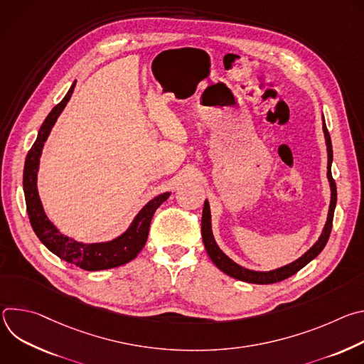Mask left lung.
Returning <instances> with one entry per match:
<instances>
[{
    "instance_id": "obj_1",
    "label": "left lung",
    "mask_w": 364,
    "mask_h": 364,
    "mask_svg": "<svg viewBox=\"0 0 364 364\" xmlns=\"http://www.w3.org/2000/svg\"><path fill=\"white\" fill-rule=\"evenodd\" d=\"M323 131H324V136H326V145H327V155H328V164H327V177H328V183H330V188H331V201H330V209H328V216H327V222L326 226L318 237V240L313 245V247H309L301 257H298L296 261L281 267L278 269H272V271H252V269H246L240 265H237L236 262H233L232 259L223 253V250L218 246L213 232H212V215H210V205L209 201H204V207H203V216H201V236H203V243L204 247L207 250V255L210 256L212 262L226 275L243 281V282H249V284H275L279 281H284L289 277H292L294 274H296L299 269H302L306 264H309L316 256L320 255V252L324 249V246L327 245V240L330 237L331 233V228H333V218H334V209H336V203H337V187L336 183L333 180L331 176V163H333V146H331V138L330 134L327 131L326 127V121L323 117Z\"/></svg>"
}]
</instances>
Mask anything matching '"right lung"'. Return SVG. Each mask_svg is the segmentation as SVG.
I'll use <instances>...</instances> for the list:
<instances>
[{"label":"right lung","mask_w":364,"mask_h":364,"mask_svg":"<svg viewBox=\"0 0 364 364\" xmlns=\"http://www.w3.org/2000/svg\"><path fill=\"white\" fill-rule=\"evenodd\" d=\"M75 85L69 89L66 96L62 99L60 103L51 109V112L44 119L40 131L37 134V139L33 144L31 149L27 154L26 164H24V174H23V188L26 197L27 213L30 218L31 228L41 243L56 256H59L63 261L73 264L85 271H102V269H111L121 265L128 264L135 256L142 250L145 246L149 223L155 213V210L170 197V193H163L157 197L149 200L139 213L132 220L131 226L118 237L109 242H99V243H83L77 242L63 233L48 220L44 213L43 204L40 201V196L37 191V173L41 151L44 142L56 124L59 115L68 105V102L73 93Z\"/></svg>","instance_id":"obj_1"}]
</instances>
